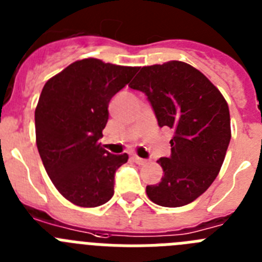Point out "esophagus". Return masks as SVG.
I'll return each mask as SVG.
<instances>
[{
  "instance_id": "1",
  "label": "esophagus",
  "mask_w": 262,
  "mask_h": 262,
  "mask_svg": "<svg viewBox=\"0 0 262 262\" xmlns=\"http://www.w3.org/2000/svg\"><path fill=\"white\" fill-rule=\"evenodd\" d=\"M133 160L136 164H139V165H143V164H145V161H147L145 159H142V157L139 156H133Z\"/></svg>"
}]
</instances>
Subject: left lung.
Wrapping results in <instances>:
<instances>
[{
  "label": "left lung",
  "mask_w": 262,
  "mask_h": 262,
  "mask_svg": "<svg viewBox=\"0 0 262 262\" xmlns=\"http://www.w3.org/2000/svg\"><path fill=\"white\" fill-rule=\"evenodd\" d=\"M147 96L160 127L173 129L164 176L148 185V198L164 207L193 202L214 182L231 140L230 110L221 92L182 61L143 67L129 85Z\"/></svg>",
  "instance_id": "left-lung-1"
}]
</instances>
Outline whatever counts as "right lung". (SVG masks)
<instances>
[{"instance_id":"1","label":"right lung","mask_w":262,"mask_h":262,"mask_svg":"<svg viewBox=\"0 0 262 262\" xmlns=\"http://www.w3.org/2000/svg\"><path fill=\"white\" fill-rule=\"evenodd\" d=\"M138 67L84 59L46 82L35 110L36 145L51 181L64 198L97 207L114 195V177L128 155H113L99 139L111 98Z\"/></svg>"}]
</instances>
